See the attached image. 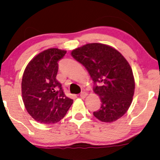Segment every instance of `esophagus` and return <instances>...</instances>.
<instances>
[{
    "mask_svg": "<svg viewBox=\"0 0 160 160\" xmlns=\"http://www.w3.org/2000/svg\"><path fill=\"white\" fill-rule=\"evenodd\" d=\"M87 95H88V93H87L86 92H84V91H83V92H82L81 93H80V97H81V98H82V99H84L85 97H87Z\"/></svg>",
    "mask_w": 160,
    "mask_h": 160,
    "instance_id": "obj_1",
    "label": "esophagus"
}]
</instances>
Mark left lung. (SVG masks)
Instances as JSON below:
<instances>
[{"label":"left lung","instance_id":"obj_1","mask_svg":"<svg viewBox=\"0 0 160 160\" xmlns=\"http://www.w3.org/2000/svg\"><path fill=\"white\" fill-rule=\"evenodd\" d=\"M71 55L88 72L94 82L93 91L101 99V108L93 116L106 123L122 117L130 107L135 86L126 58L115 48L101 43L85 44Z\"/></svg>","mask_w":160,"mask_h":160}]
</instances>
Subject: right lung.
<instances>
[{
	"label": "right lung",
	"instance_id": "right-lung-1",
	"mask_svg": "<svg viewBox=\"0 0 160 160\" xmlns=\"http://www.w3.org/2000/svg\"><path fill=\"white\" fill-rule=\"evenodd\" d=\"M66 53L58 48L42 51L30 61L23 73L22 101L30 116L39 123H57L73 103L56 80L58 61Z\"/></svg>",
	"mask_w": 160,
	"mask_h": 160
}]
</instances>
